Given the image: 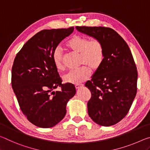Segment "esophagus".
Wrapping results in <instances>:
<instances>
[{
  "instance_id": "obj_1",
  "label": "esophagus",
  "mask_w": 150,
  "mask_h": 150,
  "mask_svg": "<svg viewBox=\"0 0 150 150\" xmlns=\"http://www.w3.org/2000/svg\"><path fill=\"white\" fill-rule=\"evenodd\" d=\"M83 86H84V85H83V84H76V85H75V87H76V88L77 90L80 89V88H82Z\"/></svg>"
}]
</instances>
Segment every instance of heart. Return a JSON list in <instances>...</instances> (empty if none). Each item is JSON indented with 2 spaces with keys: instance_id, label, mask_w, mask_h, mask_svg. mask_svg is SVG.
<instances>
[{
  "instance_id": "b5f03b06",
  "label": "heart",
  "mask_w": 150,
  "mask_h": 150,
  "mask_svg": "<svg viewBox=\"0 0 150 150\" xmlns=\"http://www.w3.org/2000/svg\"><path fill=\"white\" fill-rule=\"evenodd\" d=\"M66 45L74 52L80 54V64L85 66L76 70H72L64 76V81L72 84H79L90 76V70H96L104 60V47L97 39L89 40L85 36L75 35L68 41ZM52 60L56 69L64 70L62 52L57 47L53 52Z\"/></svg>"
}]
</instances>
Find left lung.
<instances>
[{
  "label": "left lung",
  "mask_w": 150,
  "mask_h": 150,
  "mask_svg": "<svg viewBox=\"0 0 150 150\" xmlns=\"http://www.w3.org/2000/svg\"><path fill=\"white\" fill-rule=\"evenodd\" d=\"M81 33L101 42L104 60L91 80L88 112L95 123L110 126L126 116L137 92V72L129 46L116 31L102 26H76Z\"/></svg>",
  "instance_id": "obj_1"
}]
</instances>
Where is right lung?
Here are the masks:
<instances>
[{
  "instance_id": "1",
  "label": "right lung",
  "mask_w": 150,
  "mask_h": 150,
  "mask_svg": "<svg viewBox=\"0 0 150 150\" xmlns=\"http://www.w3.org/2000/svg\"><path fill=\"white\" fill-rule=\"evenodd\" d=\"M69 28L43 30L25 43L14 58L12 87L20 108L35 126L48 128L66 114V104L75 95L72 84H62L52 60L54 50L74 31ZM58 87L61 91L53 90Z\"/></svg>"
}]
</instances>
